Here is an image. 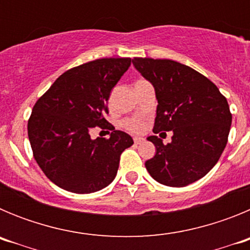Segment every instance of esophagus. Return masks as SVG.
Wrapping results in <instances>:
<instances>
[{"label": "esophagus", "mask_w": 250, "mask_h": 250, "mask_svg": "<svg viewBox=\"0 0 250 250\" xmlns=\"http://www.w3.org/2000/svg\"><path fill=\"white\" fill-rule=\"evenodd\" d=\"M143 141H144V139L140 138V136H135V138H134V143H135L136 145L141 144V143H143Z\"/></svg>", "instance_id": "obj_1"}]
</instances>
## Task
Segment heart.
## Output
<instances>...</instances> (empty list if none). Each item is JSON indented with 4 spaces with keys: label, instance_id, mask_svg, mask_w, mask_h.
Masks as SVG:
<instances>
[{
    "label": "heart",
    "instance_id": "obj_1",
    "mask_svg": "<svg viewBox=\"0 0 250 250\" xmlns=\"http://www.w3.org/2000/svg\"><path fill=\"white\" fill-rule=\"evenodd\" d=\"M124 126L129 130H132V131H139V130H141L143 125L136 120H125L124 121Z\"/></svg>",
    "mask_w": 250,
    "mask_h": 250
}]
</instances>
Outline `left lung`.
<instances>
[{"instance_id":"left-lung-1","label":"left lung","mask_w":250,"mask_h":250,"mask_svg":"<svg viewBox=\"0 0 250 250\" xmlns=\"http://www.w3.org/2000/svg\"><path fill=\"white\" fill-rule=\"evenodd\" d=\"M134 67L155 90L158 100L152 131H173L171 143L152 135L154 158L145 163L160 184L182 188L207 175L218 163L230 131L227 99L209 79L173 60L135 57Z\"/></svg>"}]
</instances>
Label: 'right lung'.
I'll use <instances>...</instances> for the list:
<instances>
[{"label": "right lung", "mask_w": 250, "mask_h": 250, "mask_svg": "<svg viewBox=\"0 0 250 250\" xmlns=\"http://www.w3.org/2000/svg\"><path fill=\"white\" fill-rule=\"evenodd\" d=\"M131 63L129 57L99 59L63 72L35 104L27 125L39 167L51 182L76 194L99 191L116 176L121 152L134 144L104 118L110 92ZM111 129L91 139L94 127Z\"/></svg>", "instance_id": "obj_1"}]
</instances>
